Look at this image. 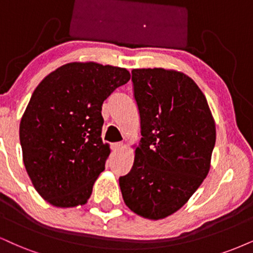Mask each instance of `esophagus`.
<instances>
[{
    "label": "esophagus",
    "mask_w": 253,
    "mask_h": 253,
    "mask_svg": "<svg viewBox=\"0 0 253 253\" xmlns=\"http://www.w3.org/2000/svg\"><path fill=\"white\" fill-rule=\"evenodd\" d=\"M123 148V143H112L111 144V149L114 151H118Z\"/></svg>",
    "instance_id": "1"
}]
</instances>
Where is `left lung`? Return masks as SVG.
<instances>
[{"label": "left lung", "mask_w": 253, "mask_h": 253, "mask_svg": "<svg viewBox=\"0 0 253 253\" xmlns=\"http://www.w3.org/2000/svg\"><path fill=\"white\" fill-rule=\"evenodd\" d=\"M142 138L129 173L120 178L132 212L158 220L186 204L211 168L216 124L191 77L164 68L133 69Z\"/></svg>", "instance_id": "left-lung-1"}]
</instances>
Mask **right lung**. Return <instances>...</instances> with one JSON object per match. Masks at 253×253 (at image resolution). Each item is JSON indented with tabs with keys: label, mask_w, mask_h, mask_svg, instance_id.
<instances>
[{
	"label": "right lung",
	"mask_w": 253,
	"mask_h": 253,
	"mask_svg": "<svg viewBox=\"0 0 253 253\" xmlns=\"http://www.w3.org/2000/svg\"><path fill=\"white\" fill-rule=\"evenodd\" d=\"M130 80L126 68L71 62L34 90L20 123L22 157L39 195L56 208L86 204L110 146L102 104Z\"/></svg>",
	"instance_id": "1"
}]
</instances>
